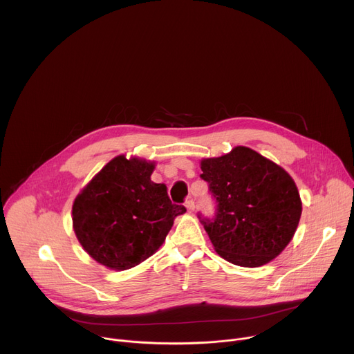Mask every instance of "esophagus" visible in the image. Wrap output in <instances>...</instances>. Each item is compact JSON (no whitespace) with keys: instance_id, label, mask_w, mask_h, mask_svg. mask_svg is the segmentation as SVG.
<instances>
[{"instance_id":"esophagus-1","label":"esophagus","mask_w":354,"mask_h":354,"mask_svg":"<svg viewBox=\"0 0 354 354\" xmlns=\"http://www.w3.org/2000/svg\"><path fill=\"white\" fill-rule=\"evenodd\" d=\"M185 206H186V209H187V212H189V213H193V212H194V201H193V198L186 200Z\"/></svg>"}]
</instances>
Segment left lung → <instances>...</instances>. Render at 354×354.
Segmentation results:
<instances>
[{
	"instance_id": "8db88e82",
	"label": "left lung",
	"mask_w": 354,
	"mask_h": 354,
	"mask_svg": "<svg viewBox=\"0 0 354 354\" xmlns=\"http://www.w3.org/2000/svg\"><path fill=\"white\" fill-rule=\"evenodd\" d=\"M217 200L214 220H201L217 254L242 268H259L292 239L302 203L292 178L252 148L200 161Z\"/></svg>"
}]
</instances>
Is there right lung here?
Here are the masks:
<instances>
[{"mask_svg":"<svg viewBox=\"0 0 354 354\" xmlns=\"http://www.w3.org/2000/svg\"><path fill=\"white\" fill-rule=\"evenodd\" d=\"M154 161L118 156L77 194L73 228L86 254L112 270L131 269L164 243L175 217L167 186L151 180Z\"/></svg>","mask_w":354,"mask_h":354,"instance_id":"add662e5","label":"right lung"}]
</instances>
